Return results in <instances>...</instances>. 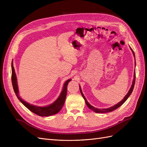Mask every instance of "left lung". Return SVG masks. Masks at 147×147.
I'll list each match as a JSON object with an SVG mask.
<instances>
[{"label":"left lung","instance_id":"obj_1","mask_svg":"<svg viewBox=\"0 0 147 147\" xmlns=\"http://www.w3.org/2000/svg\"><path fill=\"white\" fill-rule=\"evenodd\" d=\"M131 50H132V53H133V55H134V57H135V54H134V51L132 50V49L131 48ZM135 65H136V61H135ZM135 82H136V72H134V80H133V81H132V86H131V88H130L129 91V92H127V94L125 96V97H124L123 99L121 101H120L119 102H118V103L117 104L115 105H113V106H112V107H111L108 108V109H97V108L94 107L92 106L91 105H90V104L88 103V102L87 101L86 99L85 98V97L84 96V95H83V92H82V89H81L80 86V90L81 94H82V95L83 97L84 98V100H85V102H86V104L87 106H88V107L90 108L91 110H93V111H94V112H95L96 113H107V112H112V111H113V110H116L117 109H118V108L119 107H120V106H121V105H123V104H124V102H126V100L128 99V97H129V96L131 95V94L132 92V91H133V89H134V88Z\"/></svg>","mask_w":147,"mask_h":147}]
</instances>
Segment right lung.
<instances>
[{
  "label": "right lung",
  "instance_id": "obj_1",
  "mask_svg": "<svg viewBox=\"0 0 147 147\" xmlns=\"http://www.w3.org/2000/svg\"><path fill=\"white\" fill-rule=\"evenodd\" d=\"M71 81V79H69L67 80L63 86V91H62L60 96L58 97L57 100L53 102V103L50 105L45 106V107H38L35 106L33 105H30L28 102H25L20 97L19 95V91H18V83H17V78L16 76L15 71L14 67L13 64V61L11 63V82H12V85L13 90L15 92V94L20 102L23 104L26 107H27L31 112L35 113L36 115H38L40 117H48L51 116V115L56 114L58 113L61 109L63 108V107L64 104L65 97L67 95V84L69 82Z\"/></svg>",
  "mask_w": 147,
  "mask_h": 147
}]
</instances>
